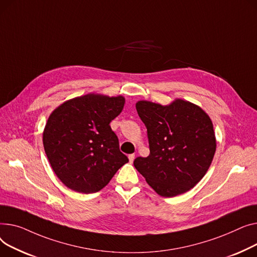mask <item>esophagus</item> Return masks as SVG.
Wrapping results in <instances>:
<instances>
[{
    "instance_id": "1",
    "label": "esophagus",
    "mask_w": 257,
    "mask_h": 257,
    "mask_svg": "<svg viewBox=\"0 0 257 257\" xmlns=\"http://www.w3.org/2000/svg\"><path fill=\"white\" fill-rule=\"evenodd\" d=\"M128 160H130V163H133L134 160H135V155H134V154L130 155V156H128Z\"/></svg>"
}]
</instances>
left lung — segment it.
<instances>
[{"mask_svg": "<svg viewBox=\"0 0 257 257\" xmlns=\"http://www.w3.org/2000/svg\"><path fill=\"white\" fill-rule=\"evenodd\" d=\"M136 109L147 128L150 154L136 159L135 168L163 197L190 191L205 175L216 153L209 116L179 98L168 105L140 100Z\"/></svg>", "mask_w": 257, "mask_h": 257, "instance_id": "8db88e82", "label": "left lung"}]
</instances>
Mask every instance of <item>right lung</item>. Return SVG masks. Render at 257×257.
I'll return each instance as SVG.
<instances>
[{
	"label": "right lung",
	"instance_id": "obj_1",
	"mask_svg": "<svg viewBox=\"0 0 257 257\" xmlns=\"http://www.w3.org/2000/svg\"><path fill=\"white\" fill-rule=\"evenodd\" d=\"M123 96L89 93L60 104L43 131V147L58 178L70 190L90 194L109 184L128 159L110 122L121 113Z\"/></svg>",
	"mask_w": 257,
	"mask_h": 257
}]
</instances>
